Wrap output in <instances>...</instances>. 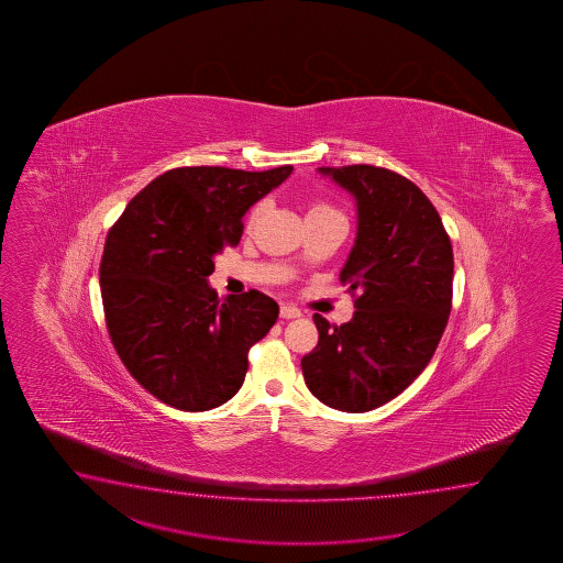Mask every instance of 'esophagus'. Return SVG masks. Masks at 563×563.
<instances>
[{"label": "esophagus", "instance_id": "esophagus-1", "mask_svg": "<svg viewBox=\"0 0 563 563\" xmlns=\"http://www.w3.org/2000/svg\"><path fill=\"white\" fill-rule=\"evenodd\" d=\"M279 316L286 318V320H294V318L301 316V311H299L296 306H291V303H282V306H279Z\"/></svg>", "mask_w": 563, "mask_h": 563}]
</instances>
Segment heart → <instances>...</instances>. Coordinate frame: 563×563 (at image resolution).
Instances as JSON below:
<instances>
[{"label": "heart", "mask_w": 563, "mask_h": 563, "mask_svg": "<svg viewBox=\"0 0 563 563\" xmlns=\"http://www.w3.org/2000/svg\"><path fill=\"white\" fill-rule=\"evenodd\" d=\"M260 211H262V207H255V211H253L252 219L260 216ZM320 211H332L330 207H325V205H313L310 209V213H320Z\"/></svg>", "instance_id": "heart-1"}]
</instances>
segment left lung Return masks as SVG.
<instances>
[{
    "mask_svg": "<svg viewBox=\"0 0 563 563\" xmlns=\"http://www.w3.org/2000/svg\"><path fill=\"white\" fill-rule=\"evenodd\" d=\"M356 201V240L340 282L354 316H313L318 346L301 358L306 386L325 407L368 412L400 395L431 362L453 299V247L415 183L372 165L320 167Z\"/></svg>",
    "mask_w": 563,
    "mask_h": 563,
    "instance_id": "8db88e82",
    "label": "left lung"
}]
</instances>
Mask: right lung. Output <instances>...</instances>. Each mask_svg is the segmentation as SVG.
Wrapping results in <instances>:
<instances>
[{
  "label": "right lung",
  "instance_id": "obj_1",
  "mask_svg": "<svg viewBox=\"0 0 563 563\" xmlns=\"http://www.w3.org/2000/svg\"><path fill=\"white\" fill-rule=\"evenodd\" d=\"M294 167H183L151 180L108 231L100 291L108 334L134 380L168 407L203 412L238 395L250 347L279 306L250 289L219 301L216 255Z\"/></svg>",
  "mask_w": 563,
  "mask_h": 563
}]
</instances>
